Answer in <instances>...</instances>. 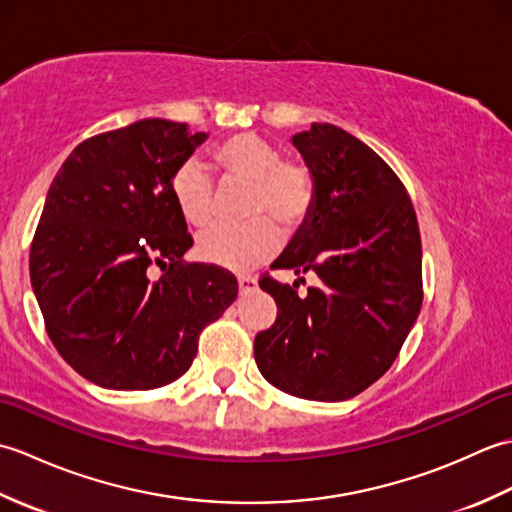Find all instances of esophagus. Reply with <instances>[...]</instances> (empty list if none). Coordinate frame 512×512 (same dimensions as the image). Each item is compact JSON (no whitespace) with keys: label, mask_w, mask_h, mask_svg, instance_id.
I'll list each match as a JSON object with an SVG mask.
<instances>
[{"label":"esophagus","mask_w":512,"mask_h":512,"mask_svg":"<svg viewBox=\"0 0 512 512\" xmlns=\"http://www.w3.org/2000/svg\"><path fill=\"white\" fill-rule=\"evenodd\" d=\"M237 284H239V295H248V292H253L257 288L255 277H246V275L239 277Z\"/></svg>","instance_id":"34e87169"}]
</instances>
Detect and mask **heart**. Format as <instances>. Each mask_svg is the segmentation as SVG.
<instances>
[{"mask_svg":"<svg viewBox=\"0 0 512 512\" xmlns=\"http://www.w3.org/2000/svg\"><path fill=\"white\" fill-rule=\"evenodd\" d=\"M226 180L248 184L246 217L242 226L215 224L198 235L195 250L204 262L246 270L275 253L281 231H295L314 204L312 173L292 160H281L273 147L257 134H235L213 151ZM171 198L184 222L202 226L213 217V180L198 160H184L171 176Z\"/></svg>","mask_w":512,"mask_h":512,"instance_id":"heart-1","label":"heart"}]
</instances>
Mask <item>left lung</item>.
<instances>
[{"label": "left lung", "instance_id": "8db88e82", "mask_svg": "<svg viewBox=\"0 0 512 512\" xmlns=\"http://www.w3.org/2000/svg\"><path fill=\"white\" fill-rule=\"evenodd\" d=\"M314 180V204L270 268L317 275L264 277L277 321L255 336L270 385L321 402L354 398L396 361L422 306V244L407 189L372 147L330 123L290 140Z\"/></svg>", "mask_w": 512, "mask_h": 512}]
</instances>
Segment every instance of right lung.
I'll return each mask as SVG.
<instances>
[{
  "label": "right lung",
  "instance_id": "1",
  "mask_svg": "<svg viewBox=\"0 0 512 512\" xmlns=\"http://www.w3.org/2000/svg\"><path fill=\"white\" fill-rule=\"evenodd\" d=\"M209 138L143 118L83 140L54 176L30 248V284L50 341L90 383L169 385L191 367L204 325L237 297L224 268L184 264L193 246L171 176ZM169 263L158 282L148 266Z\"/></svg>",
  "mask_w": 512,
  "mask_h": 512
}]
</instances>
